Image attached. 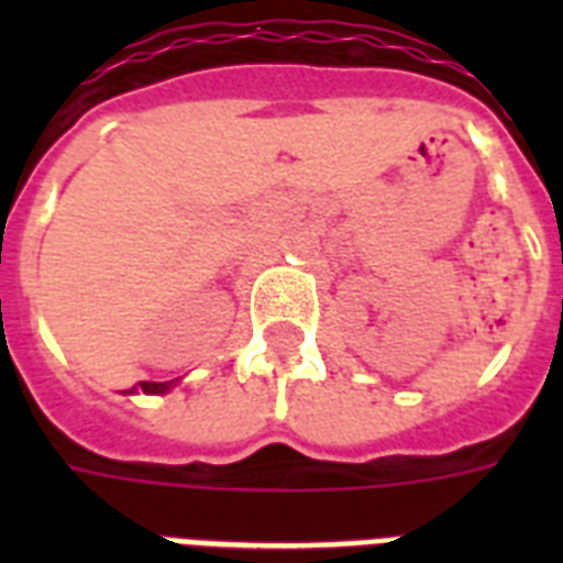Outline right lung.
<instances>
[{
  "label": "right lung",
  "instance_id": "right-lung-1",
  "mask_svg": "<svg viewBox=\"0 0 563 563\" xmlns=\"http://www.w3.org/2000/svg\"><path fill=\"white\" fill-rule=\"evenodd\" d=\"M178 385V379H169V383H140L136 388H131V391L125 394H136V391H145V394H169L172 388Z\"/></svg>",
  "mask_w": 563,
  "mask_h": 563
}]
</instances>
